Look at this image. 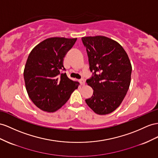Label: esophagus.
Listing matches in <instances>:
<instances>
[{"label":"esophagus","instance_id":"obj_1","mask_svg":"<svg viewBox=\"0 0 158 158\" xmlns=\"http://www.w3.org/2000/svg\"><path fill=\"white\" fill-rule=\"evenodd\" d=\"M79 83L81 85H85V80L83 79L79 80Z\"/></svg>","mask_w":158,"mask_h":158}]
</instances>
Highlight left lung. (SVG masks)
<instances>
[{"label": "left lung", "instance_id": "8db88e82", "mask_svg": "<svg viewBox=\"0 0 158 158\" xmlns=\"http://www.w3.org/2000/svg\"><path fill=\"white\" fill-rule=\"evenodd\" d=\"M93 76L86 81L94 89L87 106L99 115L115 111L126 95L132 67L127 52L115 40L104 36L82 37Z\"/></svg>", "mask_w": 158, "mask_h": 158}]
</instances>
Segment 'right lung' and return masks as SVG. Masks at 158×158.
<instances>
[{"label":"right lung","instance_id":"1","mask_svg":"<svg viewBox=\"0 0 158 158\" xmlns=\"http://www.w3.org/2000/svg\"><path fill=\"white\" fill-rule=\"evenodd\" d=\"M75 39L51 37L40 42L28 56L24 79L29 97L40 110L52 113L61 107L77 89L79 82L68 78L63 66Z\"/></svg>","mask_w":158,"mask_h":158}]
</instances>
